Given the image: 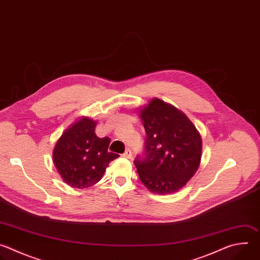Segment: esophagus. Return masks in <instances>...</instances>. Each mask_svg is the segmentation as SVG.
Segmentation results:
<instances>
[{
    "instance_id": "34e87169",
    "label": "esophagus",
    "mask_w": 260,
    "mask_h": 260,
    "mask_svg": "<svg viewBox=\"0 0 260 260\" xmlns=\"http://www.w3.org/2000/svg\"><path fill=\"white\" fill-rule=\"evenodd\" d=\"M123 156H124V157H126V158H132V157H133V153H132V150H129V149H126V150H125V152L123 153Z\"/></svg>"
}]
</instances>
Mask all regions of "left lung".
I'll use <instances>...</instances> for the list:
<instances>
[{"label": "left lung", "instance_id": "obj_1", "mask_svg": "<svg viewBox=\"0 0 260 260\" xmlns=\"http://www.w3.org/2000/svg\"><path fill=\"white\" fill-rule=\"evenodd\" d=\"M138 113L147 135L145 156L135 160L140 180L153 193L180 190L201 165V134L182 111L157 98Z\"/></svg>", "mask_w": 260, "mask_h": 260}]
</instances>
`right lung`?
Instances as JSON below:
<instances>
[{"mask_svg": "<svg viewBox=\"0 0 260 260\" xmlns=\"http://www.w3.org/2000/svg\"><path fill=\"white\" fill-rule=\"evenodd\" d=\"M95 126V120L81 116L62 133L53 148V164L73 188L92 186L103 178L110 161L119 156L108 151L111 140L99 138Z\"/></svg>", "mask_w": 260, "mask_h": 260, "instance_id": "obj_1", "label": "right lung"}]
</instances>
